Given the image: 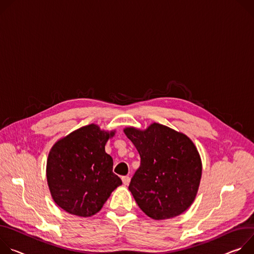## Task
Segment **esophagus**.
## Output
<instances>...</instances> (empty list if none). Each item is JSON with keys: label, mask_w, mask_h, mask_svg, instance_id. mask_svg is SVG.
<instances>
[{"label": "esophagus", "mask_w": 254, "mask_h": 254, "mask_svg": "<svg viewBox=\"0 0 254 254\" xmlns=\"http://www.w3.org/2000/svg\"><path fill=\"white\" fill-rule=\"evenodd\" d=\"M122 182H123L124 186H128L129 183H130V177H128V176L122 177Z\"/></svg>", "instance_id": "1"}]
</instances>
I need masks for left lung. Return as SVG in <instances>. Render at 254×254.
<instances>
[{"label":"left lung","instance_id":"1","mask_svg":"<svg viewBox=\"0 0 254 254\" xmlns=\"http://www.w3.org/2000/svg\"><path fill=\"white\" fill-rule=\"evenodd\" d=\"M140 155V166L129 185L148 217L170 219L184 213L198 191L202 162L194 144L183 133L153 123L146 130L124 129Z\"/></svg>","mask_w":254,"mask_h":254}]
</instances>
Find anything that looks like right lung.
Returning a JSON list of instances; mask_svg holds the SVG:
<instances>
[{
  "mask_svg": "<svg viewBox=\"0 0 254 254\" xmlns=\"http://www.w3.org/2000/svg\"><path fill=\"white\" fill-rule=\"evenodd\" d=\"M113 135L114 132L91 124L71 132L51 148L46 166L48 187L54 202L67 213L95 215L122 185L113 173V158L105 151Z\"/></svg>",
  "mask_w": 254,
  "mask_h": 254,
  "instance_id": "1",
  "label": "right lung"
}]
</instances>
